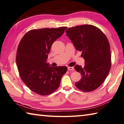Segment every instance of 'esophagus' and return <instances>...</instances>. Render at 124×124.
I'll return each mask as SVG.
<instances>
[{"mask_svg":"<svg viewBox=\"0 0 124 124\" xmlns=\"http://www.w3.org/2000/svg\"><path fill=\"white\" fill-rule=\"evenodd\" d=\"M68 70L72 71H73L74 70V67H68Z\"/></svg>","mask_w":124,"mask_h":124,"instance_id":"obj_1","label":"esophagus"}]
</instances>
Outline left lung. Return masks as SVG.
Here are the masks:
<instances>
[{
    "instance_id": "8db88e82",
    "label": "left lung",
    "mask_w": 124,
    "mask_h": 124,
    "mask_svg": "<svg viewBox=\"0 0 124 124\" xmlns=\"http://www.w3.org/2000/svg\"><path fill=\"white\" fill-rule=\"evenodd\" d=\"M66 33L85 59L84 67L78 65L74 67L82 75L75 83L76 87L84 92L96 90L104 82L111 68L110 44L106 36L91 25L69 28Z\"/></svg>"
}]
</instances>
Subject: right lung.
I'll return each mask as SVG.
<instances>
[{"mask_svg":"<svg viewBox=\"0 0 124 124\" xmlns=\"http://www.w3.org/2000/svg\"><path fill=\"white\" fill-rule=\"evenodd\" d=\"M67 28L30 30L18 46L16 62L21 80L32 91L46 96L57 90L66 66L52 67L46 62L52 44Z\"/></svg>","mask_w":124,"mask_h":124,"instance_id":"1","label":"right lung"}]
</instances>
